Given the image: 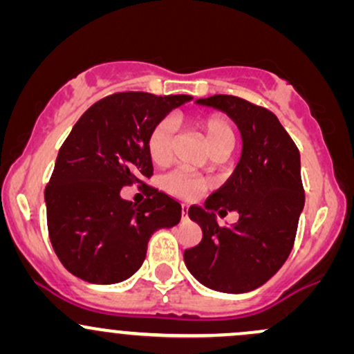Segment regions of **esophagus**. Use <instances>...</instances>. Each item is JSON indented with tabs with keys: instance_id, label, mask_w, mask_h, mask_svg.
I'll return each instance as SVG.
<instances>
[{
	"instance_id": "esophagus-1",
	"label": "esophagus",
	"mask_w": 354,
	"mask_h": 354,
	"mask_svg": "<svg viewBox=\"0 0 354 354\" xmlns=\"http://www.w3.org/2000/svg\"><path fill=\"white\" fill-rule=\"evenodd\" d=\"M188 209L189 207L186 203L181 205V215H183V218H188Z\"/></svg>"
}]
</instances>
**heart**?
I'll return each mask as SVG.
<instances>
[{
  "mask_svg": "<svg viewBox=\"0 0 354 354\" xmlns=\"http://www.w3.org/2000/svg\"><path fill=\"white\" fill-rule=\"evenodd\" d=\"M201 131H203L205 142H207L209 151L225 145L235 146L234 126L227 119L218 118V115L207 118L201 122ZM174 133H176V124H174L173 118L158 120L151 127L146 138V149L154 165L162 166L171 161L174 147ZM161 186L169 195L183 198V200H193L208 188V181L186 169H173L162 176Z\"/></svg>",
  "mask_w": 354,
  "mask_h": 354,
  "instance_id": "1",
  "label": "heart"
}]
</instances>
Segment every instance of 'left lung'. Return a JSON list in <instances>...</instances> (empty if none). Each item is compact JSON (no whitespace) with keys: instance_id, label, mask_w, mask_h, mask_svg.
I'll return each mask as SVG.
<instances>
[{"instance_id":"1","label":"left lung","mask_w":354,"mask_h":354,"mask_svg":"<svg viewBox=\"0 0 354 354\" xmlns=\"http://www.w3.org/2000/svg\"><path fill=\"white\" fill-rule=\"evenodd\" d=\"M198 104L230 115L242 134V158L228 181L189 218L203 239L185 250L188 270L213 290L242 294L266 284L289 257L304 208L301 154L277 115L235 95H212ZM239 212V223L220 227L214 213Z\"/></svg>"}]
</instances>
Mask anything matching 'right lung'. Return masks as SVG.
Returning a JSON list of instances; mask_svg holds the SVG:
<instances>
[{
	"label": "right lung",
	"mask_w": 354,
	"mask_h": 354,
	"mask_svg": "<svg viewBox=\"0 0 354 354\" xmlns=\"http://www.w3.org/2000/svg\"><path fill=\"white\" fill-rule=\"evenodd\" d=\"M192 99L118 92L72 127L45 188L50 242L70 274L92 284L126 281L145 262L151 235L180 221L181 205L166 193L147 185L148 198L136 205L120 189L153 176L147 134Z\"/></svg>",
	"instance_id": "add662e5"
}]
</instances>
